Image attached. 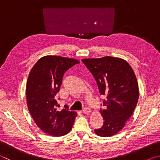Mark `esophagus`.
Returning a JSON list of instances; mask_svg holds the SVG:
<instances>
[{"instance_id": "1", "label": "esophagus", "mask_w": 160, "mask_h": 160, "mask_svg": "<svg viewBox=\"0 0 160 160\" xmlns=\"http://www.w3.org/2000/svg\"><path fill=\"white\" fill-rule=\"evenodd\" d=\"M90 112H91V109L89 107H85V109L82 110L83 113H85V114H89V113H90Z\"/></svg>"}]
</instances>
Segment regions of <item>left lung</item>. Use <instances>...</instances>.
<instances>
[{
	"mask_svg": "<svg viewBox=\"0 0 160 160\" xmlns=\"http://www.w3.org/2000/svg\"><path fill=\"white\" fill-rule=\"evenodd\" d=\"M82 61L95 79L100 94L107 97L102 102L104 108L100 109L104 124L94 132L101 137H110L125 126L134 112L139 97L136 77L123 59L106 56Z\"/></svg>",
	"mask_w": 160,
	"mask_h": 160,
	"instance_id": "obj_1",
	"label": "left lung"
}]
</instances>
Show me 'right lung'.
Masks as SVG:
<instances>
[{
    "label": "right lung",
    "mask_w": 160,
    "mask_h": 160,
    "mask_svg": "<svg viewBox=\"0 0 160 160\" xmlns=\"http://www.w3.org/2000/svg\"><path fill=\"white\" fill-rule=\"evenodd\" d=\"M79 63L73 58L46 56L29 72L26 86L28 109L37 126L48 135L62 136L68 133L73 125L76 112L69 111L67 105L58 111L55 96L60 90L65 72Z\"/></svg>",
    "instance_id": "1"
}]
</instances>
